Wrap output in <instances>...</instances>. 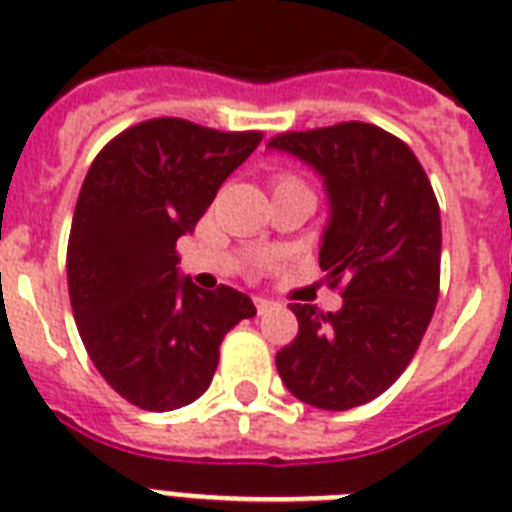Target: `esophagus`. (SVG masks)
<instances>
[{
	"mask_svg": "<svg viewBox=\"0 0 512 512\" xmlns=\"http://www.w3.org/2000/svg\"><path fill=\"white\" fill-rule=\"evenodd\" d=\"M255 308L257 313L263 316V313H268L271 308H276V303H273V300H265V297H255Z\"/></svg>",
	"mask_w": 512,
	"mask_h": 512,
	"instance_id": "obj_1",
	"label": "esophagus"
}]
</instances>
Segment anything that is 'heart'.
Wrapping results in <instances>:
<instances>
[{
	"instance_id": "obj_1",
	"label": "heart",
	"mask_w": 512,
	"mask_h": 512,
	"mask_svg": "<svg viewBox=\"0 0 512 512\" xmlns=\"http://www.w3.org/2000/svg\"><path fill=\"white\" fill-rule=\"evenodd\" d=\"M287 180H289V177H287ZM281 183H284V180H281Z\"/></svg>"
}]
</instances>
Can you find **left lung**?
Listing matches in <instances>:
<instances>
[{
    "mask_svg": "<svg viewBox=\"0 0 512 512\" xmlns=\"http://www.w3.org/2000/svg\"><path fill=\"white\" fill-rule=\"evenodd\" d=\"M313 167L329 201L319 265L342 308L292 303L300 332L276 353L289 393L345 412L398 380L428 329L441 276V212L404 140L364 122L284 132L268 143Z\"/></svg>",
    "mask_w": 512,
    "mask_h": 512,
    "instance_id": "obj_1",
    "label": "left lung"
}]
</instances>
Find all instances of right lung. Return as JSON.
I'll return each mask as SVG.
<instances>
[{
    "label": "right lung",
    "instance_id": "obj_1",
    "mask_svg": "<svg viewBox=\"0 0 512 512\" xmlns=\"http://www.w3.org/2000/svg\"><path fill=\"white\" fill-rule=\"evenodd\" d=\"M260 140L164 116L116 135L84 177L66 257L76 329L103 380L140 409L196 401L228 329L257 313L239 289L180 276L175 247Z\"/></svg>",
    "mask_w": 512,
    "mask_h": 512
}]
</instances>
